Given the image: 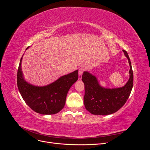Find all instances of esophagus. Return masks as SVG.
Here are the masks:
<instances>
[{"mask_svg":"<svg viewBox=\"0 0 150 150\" xmlns=\"http://www.w3.org/2000/svg\"><path fill=\"white\" fill-rule=\"evenodd\" d=\"M83 71H84V68L83 67L80 68L79 70V77H78L79 80L82 79V74L83 73Z\"/></svg>","mask_w":150,"mask_h":150,"instance_id":"1","label":"esophagus"}]
</instances>
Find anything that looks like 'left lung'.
<instances>
[{
    "label": "left lung",
    "instance_id": "8db88e82",
    "mask_svg": "<svg viewBox=\"0 0 150 150\" xmlns=\"http://www.w3.org/2000/svg\"><path fill=\"white\" fill-rule=\"evenodd\" d=\"M129 64V78L121 88H106L99 84L96 77L84 71L82 81L84 84V104L86 110L93 115H108L118 111L128 99L133 85V72L128 53L122 50Z\"/></svg>",
    "mask_w": 150,
    "mask_h": 150
}]
</instances>
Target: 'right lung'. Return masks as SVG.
I'll list each match as a JSON object with an SVG mask.
<instances>
[{"label":"right lung","mask_w":150,"mask_h":150,"mask_svg":"<svg viewBox=\"0 0 150 150\" xmlns=\"http://www.w3.org/2000/svg\"><path fill=\"white\" fill-rule=\"evenodd\" d=\"M29 47L26 49H28ZM22 56L17 71V87L25 103L35 112L41 115H54L64 108L67 94L78 79V70L62 76L44 86H37L25 80L22 71Z\"/></svg>","instance_id":"1"}]
</instances>
